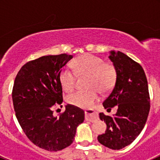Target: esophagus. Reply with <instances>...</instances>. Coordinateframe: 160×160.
I'll return each instance as SVG.
<instances>
[{
    "label": "esophagus",
    "instance_id": "34e87169",
    "mask_svg": "<svg viewBox=\"0 0 160 160\" xmlns=\"http://www.w3.org/2000/svg\"><path fill=\"white\" fill-rule=\"evenodd\" d=\"M85 114H86V120L87 121H90V122H94V120L98 118V114L96 111H94L92 109H89V110H86L85 111Z\"/></svg>",
    "mask_w": 160,
    "mask_h": 160
}]
</instances>
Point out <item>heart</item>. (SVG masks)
Segmentation results:
<instances>
[{"label": "heart", "instance_id": "heart-1", "mask_svg": "<svg viewBox=\"0 0 160 160\" xmlns=\"http://www.w3.org/2000/svg\"><path fill=\"white\" fill-rule=\"evenodd\" d=\"M73 70L64 67L59 73V82L63 90L70 92L74 88L76 73L79 76H89L88 87L86 91H76L67 96L70 104L83 109L90 108L98 99L99 92L111 90L115 82L116 70L114 66L104 63L100 58L92 54H84L78 58L72 63Z\"/></svg>", "mask_w": 160, "mask_h": 160}]
</instances>
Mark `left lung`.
I'll list each match as a JSON object with an SVG mask.
<instances>
[{
    "mask_svg": "<svg viewBox=\"0 0 160 160\" xmlns=\"http://www.w3.org/2000/svg\"><path fill=\"white\" fill-rule=\"evenodd\" d=\"M108 58L116 70V81L102 105L108 110L118 106V110L113 116L99 114L107 130L98 140L110 149L120 150L135 140L145 126L150 111L148 85L142 66L128 55L111 50Z\"/></svg>",
    "mask_w": 160,
    "mask_h": 160,
    "instance_id": "left-lung-1",
    "label": "left lung"
}]
</instances>
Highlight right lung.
Listing matches in <instances>:
<instances>
[{
    "mask_svg": "<svg viewBox=\"0 0 160 160\" xmlns=\"http://www.w3.org/2000/svg\"><path fill=\"white\" fill-rule=\"evenodd\" d=\"M72 55L43 56L24 65L14 82L12 102L18 122L29 140L44 150L58 152L73 142L85 113L72 105L58 117L53 106L62 103L59 73Z\"/></svg>",
    "mask_w": 160,
    "mask_h": 160,
    "instance_id": "add662e5",
    "label": "right lung"
}]
</instances>
